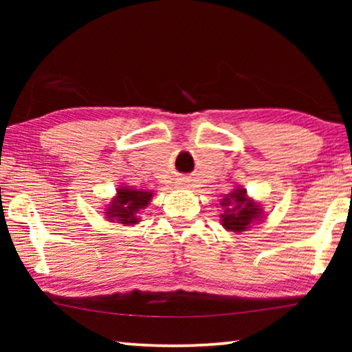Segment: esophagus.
I'll list each match as a JSON object with an SVG mask.
<instances>
[{
	"mask_svg": "<svg viewBox=\"0 0 352 352\" xmlns=\"http://www.w3.org/2000/svg\"><path fill=\"white\" fill-rule=\"evenodd\" d=\"M183 182H184V180H182V183H180V184H183Z\"/></svg>",
	"mask_w": 352,
	"mask_h": 352,
	"instance_id": "34e87169",
	"label": "esophagus"
}]
</instances>
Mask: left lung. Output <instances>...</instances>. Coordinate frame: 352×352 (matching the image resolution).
I'll return each instance as SVG.
<instances>
[{
    "instance_id": "left-lung-1",
    "label": "left lung",
    "mask_w": 352,
    "mask_h": 352,
    "mask_svg": "<svg viewBox=\"0 0 352 352\" xmlns=\"http://www.w3.org/2000/svg\"><path fill=\"white\" fill-rule=\"evenodd\" d=\"M223 208V214H220L222 226L225 230L241 233L250 228V225L262 217V208L254 200L247 197V190L237 188L233 192L225 195L220 201Z\"/></svg>"
}]
</instances>
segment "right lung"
<instances>
[{
    "instance_id": "1",
    "label": "right lung",
    "mask_w": 352,
    "mask_h": 352,
    "mask_svg": "<svg viewBox=\"0 0 352 352\" xmlns=\"http://www.w3.org/2000/svg\"><path fill=\"white\" fill-rule=\"evenodd\" d=\"M153 190L133 189L130 186L119 188L116 190V197L105 208L107 220L126 226L136 225L140 222V211L151 204Z\"/></svg>"
}]
</instances>
